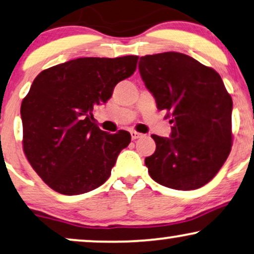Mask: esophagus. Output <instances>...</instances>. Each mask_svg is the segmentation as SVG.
I'll use <instances>...</instances> for the list:
<instances>
[{"mask_svg": "<svg viewBox=\"0 0 254 254\" xmlns=\"http://www.w3.org/2000/svg\"><path fill=\"white\" fill-rule=\"evenodd\" d=\"M130 135H131V139H133V140L140 139V137L143 136V134H141V133H139V131H135V130H131Z\"/></svg>", "mask_w": 254, "mask_h": 254, "instance_id": "obj_1", "label": "esophagus"}]
</instances>
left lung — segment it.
Masks as SVG:
<instances>
[{
	"mask_svg": "<svg viewBox=\"0 0 254 254\" xmlns=\"http://www.w3.org/2000/svg\"><path fill=\"white\" fill-rule=\"evenodd\" d=\"M140 74L170 118V137L151 135L155 153L144 163L151 179L176 190H195L210 182L232 146V98L220 75L180 52L140 58Z\"/></svg>",
	"mask_w": 254,
	"mask_h": 254,
	"instance_id": "obj_1",
	"label": "left lung"
}]
</instances>
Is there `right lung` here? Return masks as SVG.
Instances as JSON below:
<instances>
[{
  "label": "right lung",
  "mask_w": 254,
  "mask_h": 254,
  "mask_svg": "<svg viewBox=\"0 0 254 254\" xmlns=\"http://www.w3.org/2000/svg\"><path fill=\"white\" fill-rule=\"evenodd\" d=\"M137 56L86 57L42 71L23 99V151L37 175L62 195H80L106 182L130 134L93 123L119 81L136 70Z\"/></svg>",
  "instance_id": "1"
}]
</instances>
